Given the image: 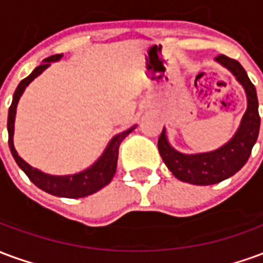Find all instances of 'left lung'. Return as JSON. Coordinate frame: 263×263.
<instances>
[{
    "instance_id": "8db88e82",
    "label": "left lung",
    "mask_w": 263,
    "mask_h": 263,
    "mask_svg": "<svg viewBox=\"0 0 263 263\" xmlns=\"http://www.w3.org/2000/svg\"><path fill=\"white\" fill-rule=\"evenodd\" d=\"M215 60L231 70L232 74L243 86L248 97V108L243 114L237 134L222 148L200 155H183L175 151L167 143L165 129L162 131L158 141L160 156L173 176L182 182L200 186L220 183L235 175L247 163L251 151L258 139L260 125L256 90L252 81L249 80L245 69L239 65L238 60L231 59L226 54H218Z\"/></svg>"
}]
</instances>
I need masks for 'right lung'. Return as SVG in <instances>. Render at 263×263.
<instances>
[{
	"instance_id": "right-lung-1",
	"label": "right lung",
	"mask_w": 263,
	"mask_h": 263,
	"mask_svg": "<svg viewBox=\"0 0 263 263\" xmlns=\"http://www.w3.org/2000/svg\"><path fill=\"white\" fill-rule=\"evenodd\" d=\"M62 58V54H54L50 56L48 59H45L42 65H39L36 69L32 71L31 74L28 76L26 79L21 81L16 90L14 92L12 97V104L9 107L8 111V145L11 149V154L14 156L15 162L18 163L22 171L25 172V175L29 177L35 186L39 189H42L43 192H46L49 194L53 196H59V197H67V198H80L90 196V194L96 193L100 189H103L104 186H107L117 171V162H118V151H120L121 142L124 141V138L126 135H129L135 126H132L126 131L121 132L118 135H115L111 142L105 149V152L103 156L87 171L77 173V175H71V176H50V175H45L42 172H39L37 169H33L32 166L26 163L25 160L22 159L21 156H18L16 151L14 148V141H12V135H14V121L15 114H16V104L18 100L22 96V92L25 90V87L31 83L36 76L42 73L43 70L50 66V62H56Z\"/></svg>"
}]
</instances>
